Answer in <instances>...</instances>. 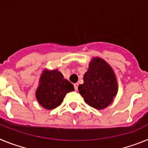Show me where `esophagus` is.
Listing matches in <instances>:
<instances>
[{
  "mask_svg": "<svg viewBox=\"0 0 148 148\" xmlns=\"http://www.w3.org/2000/svg\"><path fill=\"white\" fill-rule=\"evenodd\" d=\"M78 83L74 84V88H75V90H78Z\"/></svg>",
  "mask_w": 148,
  "mask_h": 148,
  "instance_id": "obj_1",
  "label": "esophagus"
}]
</instances>
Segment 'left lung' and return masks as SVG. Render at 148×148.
<instances>
[{"label": "left lung", "instance_id": "8db88e82", "mask_svg": "<svg viewBox=\"0 0 148 148\" xmlns=\"http://www.w3.org/2000/svg\"><path fill=\"white\" fill-rule=\"evenodd\" d=\"M78 89L87 104L101 110L113 101L118 86L112 68L103 59L95 58L84 75V84Z\"/></svg>", "mask_w": 148, "mask_h": 148}]
</instances>
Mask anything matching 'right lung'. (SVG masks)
Masks as SVG:
<instances>
[{
    "mask_svg": "<svg viewBox=\"0 0 148 148\" xmlns=\"http://www.w3.org/2000/svg\"><path fill=\"white\" fill-rule=\"evenodd\" d=\"M75 90L73 84L65 78L58 70L44 72L36 91L39 104L47 110L57 108L67 92Z\"/></svg>",
    "mask_w": 148,
    "mask_h": 148,
    "instance_id": "obj_1",
    "label": "right lung"
}]
</instances>
